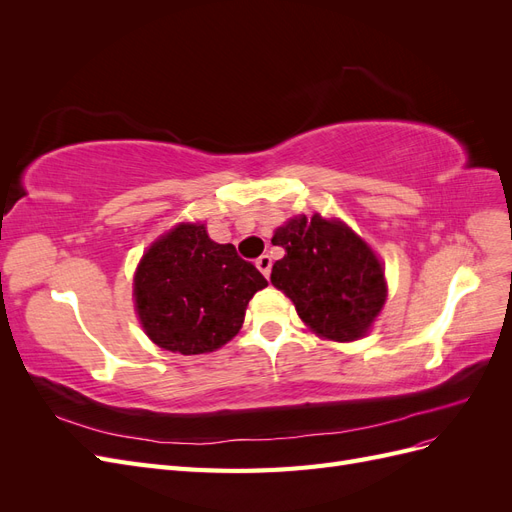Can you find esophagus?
Returning a JSON list of instances; mask_svg holds the SVG:
<instances>
[{
  "instance_id": "obj_1",
  "label": "esophagus",
  "mask_w": 512,
  "mask_h": 512,
  "mask_svg": "<svg viewBox=\"0 0 512 512\" xmlns=\"http://www.w3.org/2000/svg\"><path fill=\"white\" fill-rule=\"evenodd\" d=\"M271 265H273V260H271V256H267V254H262V256L256 260V267L260 269V273L265 275V277H269Z\"/></svg>"
}]
</instances>
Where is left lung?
I'll use <instances>...</instances> for the list:
<instances>
[{
	"label": "left lung",
	"instance_id": "8db88e82",
	"mask_svg": "<svg viewBox=\"0 0 512 512\" xmlns=\"http://www.w3.org/2000/svg\"><path fill=\"white\" fill-rule=\"evenodd\" d=\"M271 243L284 250L271 284L284 290L309 329L335 342H354L367 333L386 301V282L363 239L316 213L277 228Z\"/></svg>",
	"mask_w": 512,
	"mask_h": 512
}]
</instances>
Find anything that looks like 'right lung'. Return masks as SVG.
<instances>
[{
	"label": "right lung",
	"instance_id": "add662e5",
	"mask_svg": "<svg viewBox=\"0 0 512 512\" xmlns=\"http://www.w3.org/2000/svg\"><path fill=\"white\" fill-rule=\"evenodd\" d=\"M265 286V275L235 245L211 241L205 224H179L143 256L134 299L153 344L203 354L239 333L247 303Z\"/></svg>",
	"mask_w": 512,
	"mask_h": 512
}]
</instances>
